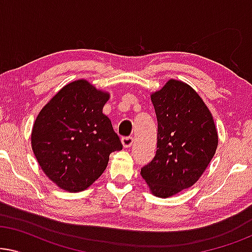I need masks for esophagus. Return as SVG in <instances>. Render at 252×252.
Listing matches in <instances>:
<instances>
[{"label":"esophagus","instance_id":"34e87169","mask_svg":"<svg viewBox=\"0 0 252 252\" xmlns=\"http://www.w3.org/2000/svg\"><path fill=\"white\" fill-rule=\"evenodd\" d=\"M134 139L132 136H123L122 137V143L124 148H129L133 144Z\"/></svg>","mask_w":252,"mask_h":252}]
</instances>
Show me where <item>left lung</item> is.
I'll return each instance as SVG.
<instances>
[{
    "instance_id": "1",
    "label": "left lung",
    "mask_w": 252,
    "mask_h": 252,
    "mask_svg": "<svg viewBox=\"0 0 252 252\" xmlns=\"http://www.w3.org/2000/svg\"><path fill=\"white\" fill-rule=\"evenodd\" d=\"M158 123L157 151L141 168L150 191L166 198L191 187L215 156L218 133L197 93L171 79L151 94Z\"/></svg>"
}]
</instances>
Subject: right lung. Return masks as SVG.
Wrapping results in <instances>:
<instances>
[{
    "label": "right lung",
    "mask_w": 252,
    "mask_h": 252,
    "mask_svg": "<svg viewBox=\"0 0 252 252\" xmlns=\"http://www.w3.org/2000/svg\"><path fill=\"white\" fill-rule=\"evenodd\" d=\"M110 97L87 80L64 86L43 106L31 143L44 174L61 189L82 191L101 177L109 156L123 144L103 115Z\"/></svg>",
    "instance_id": "add662e5"
}]
</instances>
